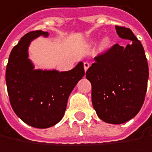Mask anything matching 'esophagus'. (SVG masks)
<instances>
[{"label":"esophagus","instance_id":"1","mask_svg":"<svg viewBox=\"0 0 152 152\" xmlns=\"http://www.w3.org/2000/svg\"><path fill=\"white\" fill-rule=\"evenodd\" d=\"M83 65H84V70H85V72H87V71H88V68H89V66H90L89 63H88V62H84Z\"/></svg>","mask_w":152,"mask_h":152}]
</instances>
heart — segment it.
<instances>
[{"label": "heart", "instance_id": "b5f03b06", "mask_svg": "<svg viewBox=\"0 0 152 152\" xmlns=\"http://www.w3.org/2000/svg\"><path fill=\"white\" fill-rule=\"evenodd\" d=\"M109 43H110V39L108 38H104L102 41V47L105 48V47H107L109 45Z\"/></svg>", "mask_w": 152, "mask_h": 152}]
</instances>
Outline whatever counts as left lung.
Instances as JSON below:
<instances>
[{
    "label": "left lung",
    "instance_id": "left-lung-1",
    "mask_svg": "<svg viewBox=\"0 0 152 152\" xmlns=\"http://www.w3.org/2000/svg\"><path fill=\"white\" fill-rule=\"evenodd\" d=\"M121 39L131 40L125 48L115 44L96 56L86 78L92 85V104L97 116L106 123L122 124L141 110L149 79L143 47L133 32L115 26Z\"/></svg>",
    "mask_w": 152,
    "mask_h": 152
}]
</instances>
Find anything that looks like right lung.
I'll return each instance as SVG.
<instances>
[{"mask_svg": "<svg viewBox=\"0 0 152 152\" xmlns=\"http://www.w3.org/2000/svg\"><path fill=\"white\" fill-rule=\"evenodd\" d=\"M39 36L48 37V33L30 32L13 48L6 68V84L18 117L34 127L48 128L64 117L68 97L85 72L82 62L67 72L35 70L28 48Z\"/></svg>", "mask_w": 152, "mask_h": 152, "instance_id": "add662e5", "label": "right lung"}]
</instances>
